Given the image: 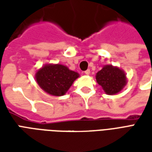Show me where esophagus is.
Masks as SVG:
<instances>
[{
  "label": "esophagus",
  "instance_id": "obj_1",
  "mask_svg": "<svg viewBox=\"0 0 152 152\" xmlns=\"http://www.w3.org/2000/svg\"><path fill=\"white\" fill-rule=\"evenodd\" d=\"M85 74H86V75H89V74H90V70L89 69L86 70V72H85Z\"/></svg>",
  "mask_w": 152,
  "mask_h": 152
}]
</instances>
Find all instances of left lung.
<instances>
[{"instance_id": "obj_1", "label": "left lung", "mask_w": 152, "mask_h": 152, "mask_svg": "<svg viewBox=\"0 0 152 152\" xmlns=\"http://www.w3.org/2000/svg\"><path fill=\"white\" fill-rule=\"evenodd\" d=\"M96 80L106 94L110 95L119 93L126 85V76L124 72L112 65L103 66V68L97 73Z\"/></svg>"}]
</instances>
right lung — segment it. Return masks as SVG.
I'll list each match as a JSON object with an SVG mask.
<instances>
[{
    "label": "right lung",
    "mask_w": 152,
    "mask_h": 152,
    "mask_svg": "<svg viewBox=\"0 0 152 152\" xmlns=\"http://www.w3.org/2000/svg\"><path fill=\"white\" fill-rule=\"evenodd\" d=\"M79 74L61 64H47L36 74L37 82L41 89L53 96L64 95Z\"/></svg>",
    "instance_id": "obj_1"
}]
</instances>
